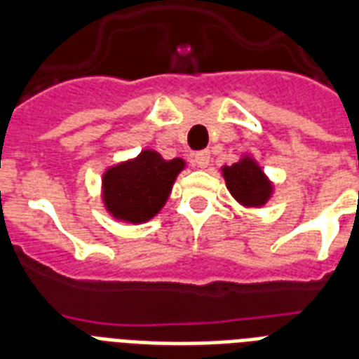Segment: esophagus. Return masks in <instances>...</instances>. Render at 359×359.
<instances>
[{
	"label": "esophagus",
	"instance_id": "esophagus-1",
	"mask_svg": "<svg viewBox=\"0 0 359 359\" xmlns=\"http://www.w3.org/2000/svg\"><path fill=\"white\" fill-rule=\"evenodd\" d=\"M196 163L199 168H207L208 163H210V151L196 152Z\"/></svg>",
	"mask_w": 359,
	"mask_h": 359
}]
</instances>
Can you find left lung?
<instances>
[{
  "label": "left lung",
  "instance_id": "obj_1",
  "mask_svg": "<svg viewBox=\"0 0 359 359\" xmlns=\"http://www.w3.org/2000/svg\"><path fill=\"white\" fill-rule=\"evenodd\" d=\"M224 177L233 197L245 207H261L272 194V184L251 158H242L238 163L225 165Z\"/></svg>",
  "mask_w": 359,
  "mask_h": 359
}]
</instances>
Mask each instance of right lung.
Wrapping results in <instances>:
<instances>
[{
	"label": "right lung",
	"instance_id": "1",
	"mask_svg": "<svg viewBox=\"0 0 359 359\" xmlns=\"http://www.w3.org/2000/svg\"><path fill=\"white\" fill-rule=\"evenodd\" d=\"M182 168L180 158L163 160L154 151H143L135 160L109 168L102 180L106 208L132 224L151 219L165 205Z\"/></svg>",
	"mask_w": 359,
	"mask_h": 359
}]
</instances>
